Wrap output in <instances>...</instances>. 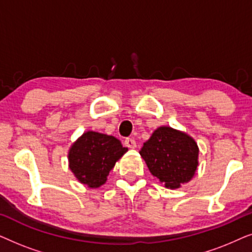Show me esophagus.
<instances>
[{"label": "esophagus", "instance_id": "obj_1", "mask_svg": "<svg viewBox=\"0 0 252 252\" xmlns=\"http://www.w3.org/2000/svg\"><path fill=\"white\" fill-rule=\"evenodd\" d=\"M125 146L127 147V148H129V149H134V148H136V142H135V140L134 139H126L125 140Z\"/></svg>", "mask_w": 252, "mask_h": 252}]
</instances>
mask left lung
Here are the masks:
<instances>
[{
	"mask_svg": "<svg viewBox=\"0 0 252 252\" xmlns=\"http://www.w3.org/2000/svg\"><path fill=\"white\" fill-rule=\"evenodd\" d=\"M150 173L167 188H179L194 177L198 166V147L191 136L161 126L140 151Z\"/></svg>",
	"mask_w": 252,
	"mask_h": 252,
	"instance_id": "left-lung-1",
	"label": "left lung"
}]
</instances>
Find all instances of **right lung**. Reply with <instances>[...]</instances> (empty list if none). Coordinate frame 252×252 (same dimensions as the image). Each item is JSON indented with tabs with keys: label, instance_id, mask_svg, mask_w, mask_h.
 <instances>
[{
	"label": "right lung",
	"instance_id": "add662e5",
	"mask_svg": "<svg viewBox=\"0 0 252 252\" xmlns=\"http://www.w3.org/2000/svg\"><path fill=\"white\" fill-rule=\"evenodd\" d=\"M127 150L115 136L88 130L71 146L68 166L81 184L98 188Z\"/></svg>",
	"mask_w": 252,
	"mask_h": 252
}]
</instances>
